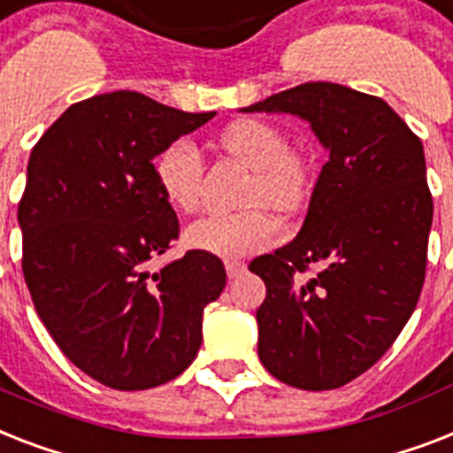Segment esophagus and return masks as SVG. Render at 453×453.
<instances>
[{
    "label": "esophagus",
    "instance_id": "obj_1",
    "mask_svg": "<svg viewBox=\"0 0 453 453\" xmlns=\"http://www.w3.org/2000/svg\"><path fill=\"white\" fill-rule=\"evenodd\" d=\"M224 266H226V276L229 278H238L245 273V264L238 262V259H226Z\"/></svg>",
    "mask_w": 453,
    "mask_h": 453
}]
</instances>
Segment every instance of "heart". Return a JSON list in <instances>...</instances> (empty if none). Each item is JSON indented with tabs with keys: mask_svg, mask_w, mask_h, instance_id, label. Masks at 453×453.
I'll return each mask as SVG.
<instances>
[{
	"mask_svg": "<svg viewBox=\"0 0 453 453\" xmlns=\"http://www.w3.org/2000/svg\"><path fill=\"white\" fill-rule=\"evenodd\" d=\"M219 147L252 170L241 212L205 215L187 229V243L217 257H248L269 248L280 226L264 205L292 212L309 198L313 165L302 150L289 147L278 126L259 119H241L222 130ZM203 157L191 140H175L157 161L158 187L173 208L194 212L201 201ZM260 205L257 206L256 203Z\"/></svg>",
	"mask_w": 453,
	"mask_h": 453,
	"instance_id": "b5f03b06",
	"label": "heart"
}]
</instances>
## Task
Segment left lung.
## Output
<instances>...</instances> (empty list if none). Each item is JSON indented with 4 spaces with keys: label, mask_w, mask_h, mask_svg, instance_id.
Instances as JSON below:
<instances>
[{
    "label": "left lung",
    "mask_w": 453,
    "mask_h": 453,
    "mask_svg": "<svg viewBox=\"0 0 453 453\" xmlns=\"http://www.w3.org/2000/svg\"><path fill=\"white\" fill-rule=\"evenodd\" d=\"M245 111L306 119L329 151L299 236L250 271L266 285L264 367L295 388H339L381 360L421 296L433 224L423 144L381 97L339 83H302Z\"/></svg>",
    "instance_id": "left-lung-1"
}]
</instances>
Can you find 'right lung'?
Returning a JSON list of instances; mask_svg holds the SVG:
<instances>
[{
    "mask_svg": "<svg viewBox=\"0 0 453 453\" xmlns=\"http://www.w3.org/2000/svg\"><path fill=\"white\" fill-rule=\"evenodd\" d=\"M212 117L114 90L67 107L30 154L18 203L25 283L58 349L110 388L182 374L226 285L203 250L147 271L180 238L151 161Z\"/></svg>",
    "mask_w": 453,
    "mask_h": 453,
    "instance_id": "add662e5",
    "label": "right lung"
}]
</instances>
